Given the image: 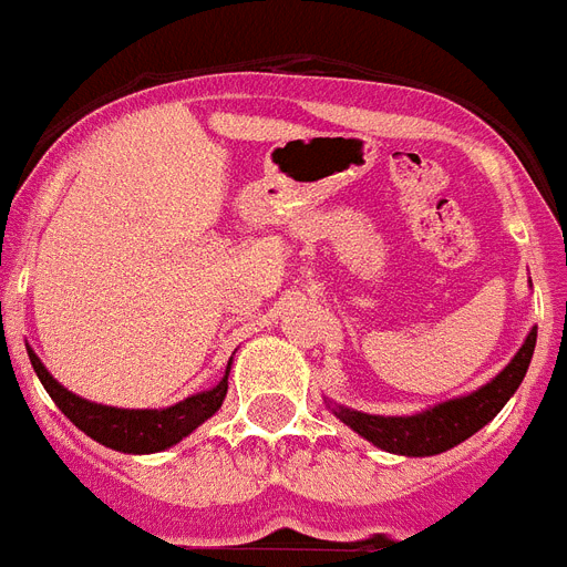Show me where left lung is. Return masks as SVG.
Returning <instances> with one entry per match:
<instances>
[{
  "instance_id": "left-lung-1",
  "label": "left lung",
  "mask_w": 567,
  "mask_h": 567,
  "mask_svg": "<svg viewBox=\"0 0 567 567\" xmlns=\"http://www.w3.org/2000/svg\"><path fill=\"white\" fill-rule=\"evenodd\" d=\"M533 351H536V328L529 330L518 354L506 362L488 383H483L468 395L451 398V401L412 412V415H371V412L351 410V406L333 404V401H324V404L342 424L354 430L357 436H362L380 451H386V454H445L468 436H474L480 427H486L488 421L504 410V404L518 392L520 380L527 374Z\"/></svg>"
}]
</instances>
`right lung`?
I'll return each instance as SVG.
<instances>
[{"label":"right lung","mask_w":567,"mask_h":567,"mask_svg":"<svg viewBox=\"0 0 567 567\" xmlns=\"http://www.w3.org/2000/svg\"><path fill=\"white\" fill-rule=\"evenodd\" d=\"M29 360L58 410L90 439H96L99 445L122 451V454H157V451L178 445L181 439H187L198 424H205L213 412H219L221 401L228 395V374L234 357L228 360V369L216 386L184 398L178 404L163 406V410H122V406L96 404V401H87V398L61 386L31 348Z\"/></svg>","instance_id":"1"}]
</instances>
